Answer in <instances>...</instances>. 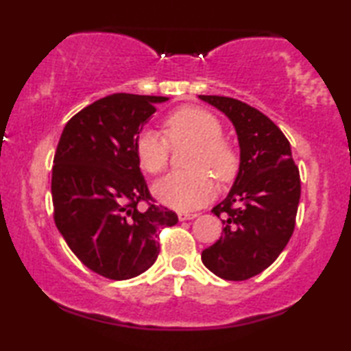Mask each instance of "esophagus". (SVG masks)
I'll return each mask as SVG.
<instances>
[{
    "label": "esophagus",
    "instance_id": "1",
    "mask_svg": "<svg viewBox=\"0 0 351 351\" xmlns=\"http://www.w3.org/2000/svg\"><path fill=\"white\" fill-rule=\"evenodd\" d=\"M198 213H179V220L180 222H185V220H193L198 217Z\"/></svg>",
    "mask_w": 351,
    "mask_h": 351
}]
</instances>
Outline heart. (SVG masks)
<instances>
[{"label": "heart", "mask_w": 351, "mask_h": 351, "mask_svg": "<svg viewBox=\"0 0 351 351\" xmlns=\"http://www.w3.org/2000/svg\"><path fill=\"white\" fill-rule=\"evenodd\" d=\"M165 131L171 141L195 143L189 160V167L193 171L167 174L156 182L153 193L160 203L172 209L199 208L214 196V184L206 171L220 180L233 174L237 158L232 147L220 137L222 126L219 119L203 108L177 110L166 118ZM136 155L143 169L158 174L167 165L169 147L160 132L145 129L136 138Z\"/></svg>", "instance_id": "1"}]
</instances>
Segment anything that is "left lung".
<instances>
[{
  "mask_svg": "<svg viewBox=\"0 0 351 351\" xmlns=\"http://www.w3.org/2000/svg\"><path fill=\"white\" fill-rule=\"evenodd\" d=\"M220 110L238 136L239 169L227 198L213 209L225 225L201 261L214 275L244 281L276 261L289 243L300 199V176L291 143L270 118L247 104L199 95Z\"/></svg>",
  "mask_w": 351,
  "mask_h": 351,
  "instance_id": "left-lung-1",
  "label": "left lung"
}]
</instances>
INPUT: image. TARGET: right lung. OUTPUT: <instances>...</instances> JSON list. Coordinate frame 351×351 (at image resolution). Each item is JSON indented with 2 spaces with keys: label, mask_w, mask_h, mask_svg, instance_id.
Listing matches in <instances>:
<instances>
[{
  "label": "right lung",
  "mask_w": 351,
  "mask_h": 351,
  "mask_svg": "<svg viewBox=\"0 0 351 351\" xmlns=\"http://www.w3.org/2000/svg\"><path fill=\"white\" fill-rule=\"evenodd\" d=\"M169 97L112 94L65 124L52 167L51 193L57 228L76 257L110 280L142 275L160 254L158 233L179 222L152 204L136 155V138L155 105Z\"/></svg>",
  "instance_id": "1"
}]
</instances>
